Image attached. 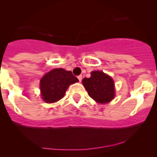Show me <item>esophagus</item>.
Segmentation results:
<instances>
[{
  "label": "esophagus",
  "instance_id": "34e87169",
  "mask_svg": "<svg viewBox=\"0 0 157 157\" xmlns=\"http://www.w3.org/2000/svg\"><path fill=\"white\" fill-rule=\"evenodd\" d=\"M77 78H78L79 81H80V82H81V80H82V75H80V76H78V77H77Z\"/></svg>",
  "mask_w": 157,
  "mask_h": 157
}]
</instances>
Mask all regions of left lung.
I'll return each instance as SVG.
<instances>
[{
	"instance_id": "left-lung-1",
	"label": "left lung",
	"mask_w": 157,
	"mask_h": 157,
	"mask_svg": "<svg viewBox=\"0 0 157 157\" xmlns=\"http://www.w3.org/2000/svg\"><path fill=\"white\" fill-rule=\"evenodd\" d=\"M82 83L89 96L99 103H107L115 96L113 80L102 71H93L91 77L83 78Z\"/></svg>"
}]
</instances>
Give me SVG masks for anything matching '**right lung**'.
Listing matches in <instances>:
<instances>
[{"instance_id":"right-lung-1","label":"right lung","mask_w":157,"mask_h":157,"mask_svg":"<svg viewBox=\"0 0 157 157\" xmlns=\"http://www.w3.org/2000/svg\"><path fill=\"white\" fill-rule=\"evenodd\" d=\"M71 71L62 68L53 69L47 73L40 80L41 95L48 103L55 102L64 96L69 85L78 82Z\"/></svg>"}]
</instances>
